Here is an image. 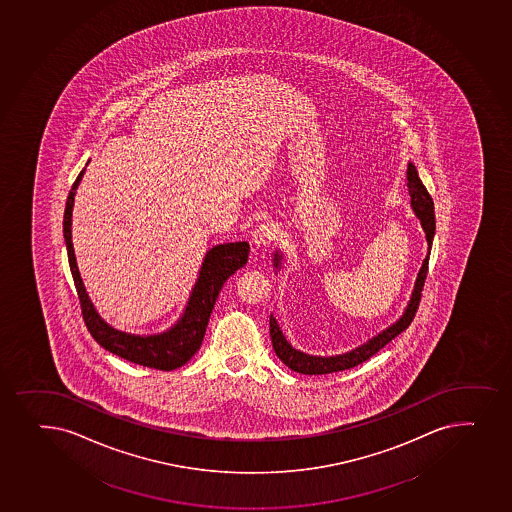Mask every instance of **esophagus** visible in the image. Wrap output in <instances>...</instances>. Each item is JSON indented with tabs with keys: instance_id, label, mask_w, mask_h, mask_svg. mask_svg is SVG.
Segmentation results:
<instances>
[{
	"instance_id": "34e87169",
	"label": "esophagus",
	"mask_w": 512,
	"mask_h": 512,
	"mask_svg": "<svg viewBox=\"0 0 512 512\" xmlns=\"http://www.w3.org/2000/svg\"><path fill=\"white\" fill-rule=\"evenodd\" d=\"M275 240V228L270 221L260 223L252 233V247L255 250L259 248L269 247L270 243Z\"/></svg>"
}]
</instances>
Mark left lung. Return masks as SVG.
Returning <instances> with one entry per match:
<instances>
[{
    "label": "left lung",
    "mask_w": 512,
    "mask_h": 512,
    "mask_svg": "<svg viewBox=\"0 0 512 512\" xmlns=\"http://www.w3.org/2000/svg\"><path fill=\"white\" fill-rule=\"evenodd\" d=\"M407 187H409V194H411V204H413L414 213L421 220L424 233H426V240H428L429 252H431L436 228L435 204H433V199H431L428 191H426V187L423 186V182L419 179L418 171H416V167L413 164L407 165ZM429 252L428 257L424 259L423 267L419 270L413 297H411V301L407 304L406 313L397 321L396 325H392L391 328L382 331L380 335L375 336V338L367 341V343H363L362 347H358L353 352L338 355V357H311V355H306V353L297 352L287 343L286 338L282 335V331L277 326V321L270 314V340H272V347H274L277 357L281 358L282 363H286L289 369L304 375L333 374V372L353 369V367H357L360 363L367 362L370 357H374L375 353L382 350L389 341L394 340L397 335H401L402 331H406L409 325L413 323L414 316L418 313L419 303H421V296H423L426 275H428ZM279 262H281V255L275 253V267L279 265Z\"/></svg>",
    "instance_id": "8db88e82"
}]
</instances>
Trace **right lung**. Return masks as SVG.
Here are the masks:
<instances>
[{
	"label": "right lung",
	"mask_w": 512,
	"mask_h": 512,
	"mask_svg": "<svg viewBox=\"0 0 512 512\" xmlns=\"http://www.w3.org/2000/svg\"><path fill=\"white\" fill-rule=\"evenodd\" d=\"M83 174L84 169L79 172L67 198L66 211H64V238H66L67 259H69L72 279H74L77 297L81 304L84 325L101 347L115 353L118 357L125 358L128 362L138 363L150 369L165 370V372L179 369L184 363L189 362L201 347L209 316L215 308L216 297L220 294L226 279L247 264L250 245L247 242L225 243V245H216L206 253V259L199 272L198 282L194 286L193 296L187 304L186 313L171 330L154 336L127 335V333L113 330L99 318V314L89 301L81 275L77 270L74 248H72L71 216L74 194H76L74 191L83 179Z\"/></svg>",
	"instance_id": "right-lung-1"
}]
</instances>
